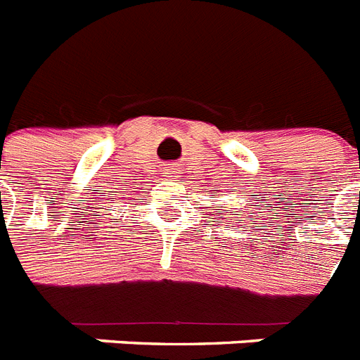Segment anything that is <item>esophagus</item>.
I'll use <instances>...</instances> for the list:
<instances>
[{
  "mask_svg": "<svg viewBox=\"0 0 360 360\" xmlns=\"http://www.w3.org/2000/svg\"><path fill=\"white\" fill-rule=\"evenodd\" d=\"M165 174H176V167H165Z\"/></svg>",
  "mask_w": 360,
  "mask_h": 360,
  "instance_id": "34e87169",
  "label": "esophagus"
}]
</instances>
